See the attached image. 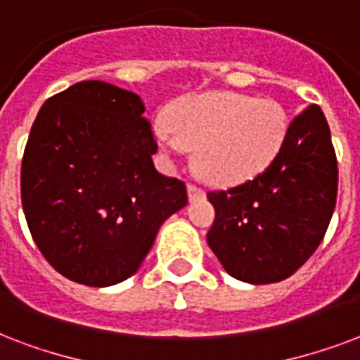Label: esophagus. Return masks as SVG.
<instances>
[{"mask_svg": "<svg viewBox=\"0 0 360 360\" xmlns=\"http://www.w3.org/2000/svg\"><path fill=\"white\" fill-rule=\"evenodd\" d=\"M205 190H201V188H197V186H193V184H190L188 186V197H190V201H197V199H205Z\"/></svg>", "mask_w": 360, "mask_h": 360, "instance_id": "34e87169", "label": "esophagus"}]
</instances>
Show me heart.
I'll list each match as a JSON object with an SVG mask.
<instances>
[{
	"mask_svg": "<svg viewBox=\"0 0 360 360\" xmlns=\"http://www.w3.org/2000/svg\"><path fill=\"white\" fill-rule=\"evenodd\" d=\"M288 132L279 102L239 93L195 94L178 102L169 121L153 125L163 153L193 150L197 172L210 182L241 184L277 158Z\"/></svg>",
	"mask_w": 360,
	"mask_h": 360,
	"instance_id": "heart-1",
	"label": "heart"
}]
</instances>
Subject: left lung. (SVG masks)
<instances>
[{"label":"left lung","mask_w":360,"mask_h":360,"mask_svg":"<svg viewBox=\"0 0 360 360\" xmlns=\"http://www.w3.org/2000/svg\"><path fill=\"white\" fill-rule=\"evenodd\" d=\"M338 163L323 110L294 119L277 158L252 180L210 191L216 218L207 241L243 283L290 277L323 241L336 207Z\"/></svg>","instance_id":"left-lung-1"}]
</instances>
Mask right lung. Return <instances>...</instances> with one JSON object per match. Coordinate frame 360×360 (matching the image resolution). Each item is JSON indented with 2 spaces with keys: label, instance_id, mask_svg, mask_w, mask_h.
I'll list each match as a JSON object with an SVG mask.
<instances>
[{
  "label": "right lung",
  "instance_id": "right-lung-1",
  "mask_svg": "<svg viewBox=\"0 0 360 360\" xmlns=\"http://www.w3.org/2000/svg\"><path fill=\"white\" fill-rule=\"evenodd\" d=\"M144 112L136 93L81 81L37 113L20 170L22 209L37 248L66 279H129L161 224L188 205L184 182L155 170Z\"/></svg>",
  "mask_w": 360,
  "mask_h": 360
}]
</instances>
